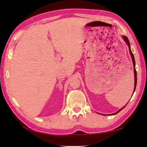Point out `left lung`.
<instances>
[{
    "mask_svg": "<svg viewBox=\"0 0 147 147\" xmlns=\"http://www.w3.org/2000/svg\"><path fill=\"white\" fill-rule=\"evenodd\" d=\"M123 40H125V42H126L127 44L128 45V46H129V52H130V56H131V58H132V62H133V65H134V92H133V94H134V92L136 90V84H137V73H136V67H135V65H136V63H135V59H134V55L132 54V53L131 51V49H130V42H129V39L127 38V37L126 36H123ZM133 95V94H132ZM125 107H123L121 108V109H119V110L118 111H117L116 113H114L113 114V115H114V114H116L117 113H118L119 111H121Z\"/></svg>",
    "mask_w": 147,
    "mask_h": 147,
    "instance_id": "obj_1",
    "label": "left lung"
}]
</instances>
